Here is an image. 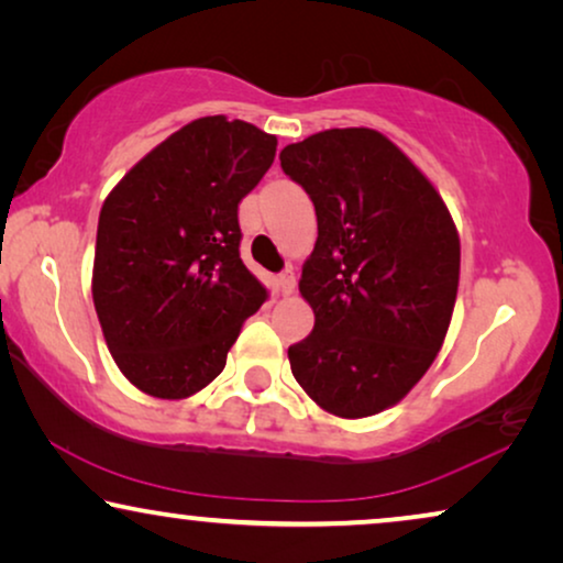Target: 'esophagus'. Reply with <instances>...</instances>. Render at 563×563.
Listing matches in <instances>:
<instances>
[{
  "label": "esophagus",
  "mask_w": 563,
  "mask_h": 563,
  "mask_svg": "<svg viewBox=\"0 0 563 563\" xmlns=\"http://www.w3.org/2000/svg\"><path fill=\"white\" fill-rule=\"evenodd\" d=\"M295 287H297L295 274H291V272H284V274H279V279H276V289H279V295H282V297H289L291 291H295Z\"/></svg>",
  "instance_id": "obj_1"
}]
</instances>
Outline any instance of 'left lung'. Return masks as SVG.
<instances>
[{"mask_svg":"<svg viewBox=\"0 0 563 563\" xmlns=\"http://www.w3.org/2000/svg\"><path fill=\"white\" fill-rule=\"evenodd\" d=\"M279 161L318 214L299 279L314 328L289 345L291 374L325 412L368 418L441 351L459 291L456 225L428 176L376 130H322Z\"/></svg>","mask_w":563,"mask_h":563,"instance_id":"1","label":"left lung"}]
</instances>
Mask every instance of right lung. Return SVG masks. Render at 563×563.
Masks as SVG:
<instances>
[{
    "label": "right lung",
    "instance_id": "obj_1",
    "mask_svg": "<svg viewBox=\"0 0 563 563\" xmlns=\"http://www.w3.org/2000/svg\"><path fill=\"white\" fill-rule=\"evenodd\" d=\"M274 156V135L212 114L168 135L107 195L91 297L114 364L145 395L205 389L266 302L238 251V205Z\"/></svg>",
    "mask_w": 563,
    "mask_h": 563
}]
</instances>
